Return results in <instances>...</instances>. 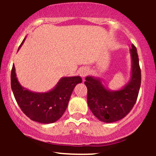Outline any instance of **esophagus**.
<instances>
[{"mask_svg":"<svg viewBox=\"0 0 156 156\" xmlns=\"http://www.w3.org/2000/svg\"><path fill=\"white\" fill-rule=\"evenodd\" d=\"M89 73V70L88 69V68L87 67H83L82 69H80V71H79V74H80V75L82 76V78L85 77V76H86Z\"/></svg>","mask_w":156,"mask_h":156,"instance_id":"1","label":"esophagus"}]
</instances>
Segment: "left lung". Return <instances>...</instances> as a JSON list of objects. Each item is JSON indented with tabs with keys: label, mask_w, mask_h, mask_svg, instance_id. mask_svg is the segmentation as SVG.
<instances>
[{
	"label": "left lung",
	"mask_w": 156,
	"mask_h": 156,
	"mask_svg": "<svg viewBox=\"0 0 156 156\" xmlns=\"http://www.w3.org/2000/svg\"><path fill=\"white\" fill-rule=\"evenodd\" d=\"M130 50L131 71L129 81L118 90H111L99 77L85 78L87 104L92 114L104 123H113L124 118L136 104L141 82L139 59L136 47Z\"/></svg>",
	"instance_id": "obj_1"
}]
</instances>
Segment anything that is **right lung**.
<instances>
[{
  "instance_id": "1",
  "label": "right lung",
  "mask_w": 156,
  "mask_h": 156,
  "mask_svg": "<svg viewBox=\"0 0 156 156\" xmlns=\"http://www.w3.org/2000/svg\"><path fill=\"white\" fill-rule=\"evenodd\" d=\"M23 40L19 49L23 45ZM16 68L12 65L10 75L11 89L18 106L31 120L41 123H51L62 116L67 107L74 87L82 82L80 76L62 77L54 88L47 92H34L19 83Z\"/></svg>"
}]
</instances>
